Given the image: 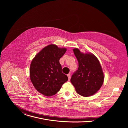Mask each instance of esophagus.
I'll return each mask as SVG.
<instances>
[{"mask_svg":"<svg viewBox=\"0 0 128 128\" xmlns=\"http://www.w3.org/2000/svg\"><path fill=\"white\" fill-rule=\"evenodd\" d=\"M67 76H68V79H69V80H70V78H71V76H70V74H67Z\"/></svg>","mask_w":128,"mask_h":128,"instance_id":"obj_1","label":"esophagus"}]
</instances>
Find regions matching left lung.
I'll return each mask as SVG.
<instances>
[{"instance_id":"8db88e82","label":"left lung","mask_w":128,"mask_h":128,"mask_svg":"<svg viewBox=\"0 0 128 128\" xmlns=\"http://www.w3.org/2000/svg\"><path fill=\"white\" fill-rule=\"evenodd\" d=\"M73 50L78 61V68L72 74L71 82L80 95L92 96L100 88L104 82L100 62L93 54H84L76 48Z\"/></svg>"}]
</instances>
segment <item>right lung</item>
Listing matches in <instances>:
<instances>
[{
  "instance_id": "obj_1",
  "label": "right lung",
  "mask_w": 128,
  "mask_h": 128,
  "mask_svg": "<svg viewBox=\"0 0 128 128\" xmlns=\"http://www.w3.org/2000/svg\"><path fill=\"white\" fill-rule=\"evenodd\" d=\"M66 51L50 44L40 50L32 60L30 67V78L38 91L44 95L50 96L60 90L68 78L62 72L59 60Z\"/></svg>"
}]
</instances>
